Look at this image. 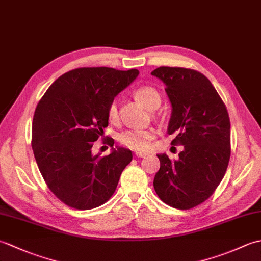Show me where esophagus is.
Wrapping results in <instances>:
<instances>
[{
	"label": "esophagus",
	"mask_w": 261,
	"mask_h": 261,
	"mask_svg": "<svg viewBox=\"0 0 261 261\" xmlns=\"http://www.w3.org/2000/svg\"><path fill=\"white\" fill-rule=\"evenodd\" d=\"M146 156H147V154L143 153V152H139V151L136 152V157H138V158H143V157H146Z\"/></svg>",
	"instance_id": "34e87169"
}]
</instances>
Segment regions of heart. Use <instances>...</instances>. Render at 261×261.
Here are the masks:
<instances>
[{"label":"heart","mask_w":261,"mask_h":261,"mask_svg":"<svg viewBox=\"0 0 261 261\" xmlns=\"http://www.w3.org/2000/svg\"><path fill=\"white\" fill-rule=\"evenodd\" d=\"M136 97L146 105L148 109H157L162 103V95L152 86H141L137 88L135 92ZM108 116L110 121L115 122L119 119V109L118 102L112 101L108 108ZM153 130H139L130 129L125 130L120 134L119 141L121 145L136 151H146L150 149L151 143L154 139Z\"/></svg>","instance_id":"1"}]
</instances>
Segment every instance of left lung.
Returning <instances> with one entry per match:
<instances>
[{"instance_id":"obj_1","label":"left lung","mask_w":261,"mask_h":261,"mask_svg":"<svg viewBox=\"0 0 261 261\" xmlns=\"http://www.w3.org/2000/svg\"><path fill=\"white\" fill-rule=\"evenodd\" d=\"M151 75L162 80L170 99L168 134L173 146H184L178 159L157 154V195L169 206L190 210L212 196L228 168L231 154L230 118L212 83L191 68L162 66Z\"/></svg>"}]
</instances>
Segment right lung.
Here are the masks:
<instances>
[{
    "label": "right lung",
    "instance_id": "1",
    "mask_svg": "<svg viewBox=\"0 0 261 261\" xmlns=\"http://www.w3.org/2000/svg\"><path fill=\"white\" fill-rule=\"evenodd\" d=\"M138 69L82 67L69 70L49 86L32 120L31 145L49 190L64 204L91 210L115 192L132 152L116 148L94 156L92 147L109 125L108 108L131 84ZM113 147L112 138L104 139Z\"/></svg>",
    "mask_w": 261,
    "mask_h": 261
}]
</instances>
